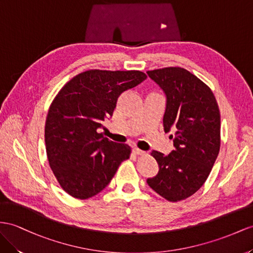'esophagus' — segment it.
<instances>
[{"mask_svg":"<svg viewBox=\"0 0 253 253\" xmlns=\"http://www.w3.org/2000/svg\"><path fill=\"white\" fill-rule=\"evenodd\" d=\"M132 152H133V154H135V155H144V154H145L144 151L139 150L138 147H133V148H132Z\"/></svg>","mask_w":253,"mask_h":253,"instance_id":"34e87169","label":"esophagus"}]
</instances>
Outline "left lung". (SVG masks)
I'll return each mask as SVG.
<instances>
[{
    "instance_id": "1",
    "label": "left lung",
    "mask_w": 253,
    "mask_h": 253,
    "mask_svg": "<svg viewBox=\"0 0 253 253\" xmlns=\"http://www.w3.org/2000/svg\"><path fill=\"white\" fill-rule=\"evenodd\" d=\"M167 96L164 129L175 131V150L151 153L159 171L147 184L159 196L177 202L192 196L209 177L220 150V111L211 89L182 67L147 71Z\"/></svg>"
}]
</instances>
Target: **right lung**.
Wrapping results in <instances>:
<instances>
[{
  "mask_svg": "<svg viewBox=\"0 0 253 253\" xmlns=\"http://www.w3.org/2000/svg\"><path fill=\"white\" fill-rule=\"evenodd\" d=\"M146 78L139 70L90 69L75 76L54 97L44 143L51 170L69 196H96L130 156V146L110 141L98 129L112 116L120 95Z\"/></svg>",
  "mask_w": 253,
  "mask_h": 253,
  "instance_id": "obj_1",
  "label": "right lung"
}]
</instances>
